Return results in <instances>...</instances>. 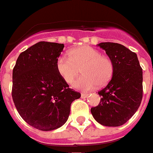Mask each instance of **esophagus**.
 Returning a JSON list of instances; mask_svg holds the SVG:
<instances>
[{
  "label": "esophagus",
  "instance_id": "esophagus-1",
  "mask_svg": "<svg viewBox=\"0 0 153 153\" xmlns=\"http://www.w3.org/2000/svg\"><path fill=\"white\" fill-rule=\"evenodd\" d=\"M90 95L89 93H82V98H86Z\"/></svg>",
  "mask_w": 153,
  "mask_h": 153
}]
</instances>
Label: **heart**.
Listing matches in <instances>:
<instances>
[{"instance_id":"1","label":"heart","mask_w":153,"mask_h":153,"mask_svg":"<svg viewBox=\"0 0 153 153\" xmlns=\"http://www.w3.org/2000/svg\"><path fill=\"white\" fill-rule=\"evenodd\" d=\"M69 57L61 55L56 61L58 75L65 82H73L82 70V76L73 83V87L89 91L96 85L105 86L112 79L114 67L112 60L107 56L88 45L72 48L68 52Z\"/></svg>"}]
</instances>
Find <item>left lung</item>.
Returning a JSON list of instances; mask_svg holds the SVG:
<instances>
[{
	"label": "left lung",
	"instance_id": "1",
	"mask_svg": "<svg viewBox=\"0 0 153 153\" xmlns=\"http://www.w3.org/2000/svg\"><path fill=\"white\" fill-rule=\"evenodd\" d=\"M112 60L114 71L112 79L98 91L100 104L91 109L94 119L108 127L123 125L136 113L143 98V69L137 54L116 43H100Z\"/></svg>",
	"mask_w": 153,
	"mask_h": 153
}]
</instances>
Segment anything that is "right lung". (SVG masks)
<instances>
[{
  "label": "right lung",
  "instance_id": "obj_1",
  "mask_svg": "<svg viewBox=\"0 0 153 153\" xmlns=\"http://www.w3.org/2000/svg\"><path fill=\"white\" fill-rule=\"evenodd\" d=\"M63 48V44L39 42L19 54L13 69V101L23 120L39 130L62 126L72 101L81 97L56 69Z\"/></svg>",
  "mask_w": 153,
  "mask_h": 153
}]
</instances>
